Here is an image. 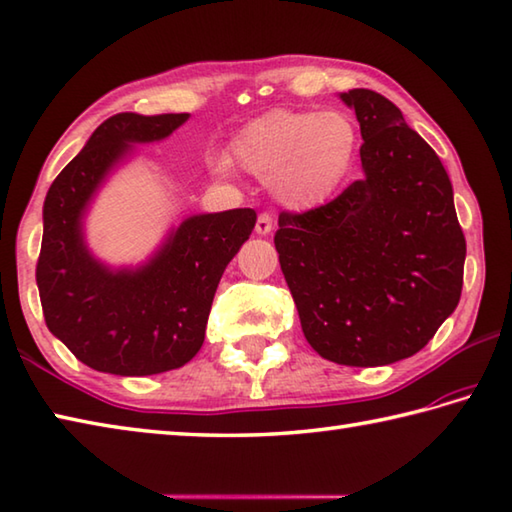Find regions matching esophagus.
I'll return each instance as SVG.
<instances>
[{"mask_svg": "<svg viewBox=\"0 0 512 512\" xmlns=\"http://www.w3.org/2000/svg\"><path fill=\"white\" fill-rule=\"evenodd\" d=\"M274 229V218L269 214H260L256 220V234L258 236H267L269 231Z\"/></svg>", "mask_w": 512, "mask_h": 512, "instance_id": "1", "label": "esophagus"}]
</instances>
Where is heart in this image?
<instances>
[{"label":"heart","instance_id":"heart-1","mask_svg":"<svg viewBox=\"0 0 512 512\" xmlns=\"http://www.w3.org/2000/svg\"><path fill=\"white\" fill-rule=\"evenodd\" d=\"M361 131L350 113L274 109L247 122L229 144L234 165L269 178L276 198L292 209L330 200L350 176ZM218 171L229 160L216 162Z\"/></svg>","mask_w":512,"mask_h":512}]
</instances>
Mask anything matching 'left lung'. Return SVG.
Returning <instances> with one entry per match:
<instances>
[{"label": "left lung", "mask_w": 512, "mask_h": 512, "mask_svg": "<svg viewBox=\"0 0 512 512\" xmlns=\"http://www.w3.org/2000/svg\"><path fill=\"white\" fill-rule=\"evenodd\" d=\"M361 124L363 178L303 214L281 211L274 245L307 343L327 361L408 359L455 312L466 238L430 144L381 93H341Z\"/></svg>", "instance_id": "obj_1"}]
</instances>
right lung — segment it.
<instances>
[{
    "label": "right lung",
    "instance_id": "obj_1",
    "mask_svg": "<svg viewBox=\"0 0 512 512\" xmlns=\"http://www.w3.org/2000/svg\"><path fill=\"white\" fill-rule=\"evenodd\" d=\"M189 113H118L93 131L44 200L37 289L46 327L84 365L120 376L182 368L205 341L216 287L256 225L254 209L182 220L149 263L111 269L84 243L82 218L131 142L171 136Z\"/></svg>",
    "mask_w": 512,
    "mask_h": 512
}]
</instances>
